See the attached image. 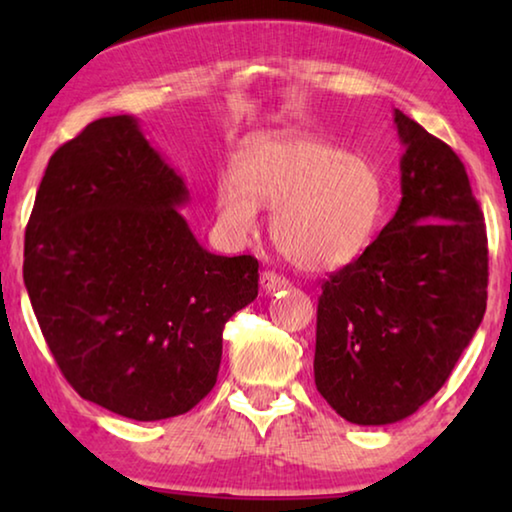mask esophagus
<instances>
[{"instance_id": "1", "label": "esophagus", "mask_w": 512, "mask_h": 512, "mask_svg": "<svg viewBox=\"0 0 512 512\" xmlns=\"http://www.w3.org/2000/svg\"><path fill=\"white\" fill-rule=\"evenodd\" d=\"M259 284H262V289L266 293H275V291H282V289H289L291 287L287 277L277 275L273 271H264L262 275H259Z\"/></svg>"}]
</instances>
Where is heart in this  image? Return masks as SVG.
Returning a JSON list of instances; mask_svg holds the SVG:
<instances>
[{
  "label": "heart",
  "instance_id": "b5f03b06",
  "mask_svg": "<svg viewBox=\"0 0 512 512\" xmlns=\"http://www.w3.org/2000/svg\"><path fill=\"white\" fill-rule=\"evenodd\" d=\"M259 205L273 207L271 237L293 266L327 271L357 259L375 235L384 185L370 160L316 137L262 133L241 146L235 173L216 185V221L246 241Z\"/></svg>",
  "mask_w": 512,
  "mask_h": 512
}]
</instances>
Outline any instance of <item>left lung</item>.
Returning a JSON list of instances; mask_svg holds the SVG:
<instances>
[{
    "label": "left lung",
    "mask_w": 512,
    "mask_h": 512,
    "mask_svg": "<svg viewBox=\"0 0 512 512\" xmlns=\"http://www.w3.org/2000/svg\"><path fill=\"white\" fill-rule=\"evenodd\" d=\"M393 119L400 207L318 298L316 388L352 424H393L429 402L488 300V237L463 162L402 110Z\"/></svg>",
    "instance_id": "obj_1"
}]
</instances>
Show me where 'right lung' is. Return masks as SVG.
<instances>
[{"label":"right lung","instance_id":"right-lung-1","mask_svg":"<svg viewBox=\"0 0 512 512\" xmlns=\"http://www.w3.org/2000/svg\"><path fill=\"white\" fill-rule=\"evenodd\" d=\"M185 180L131 115L51 155L24 237V287L60 372L124 418L183 415L216 384L223 327L257 298V259L205 250Z\"/></svg>","mask_w":512,"mask_h":512}]
</instances>
